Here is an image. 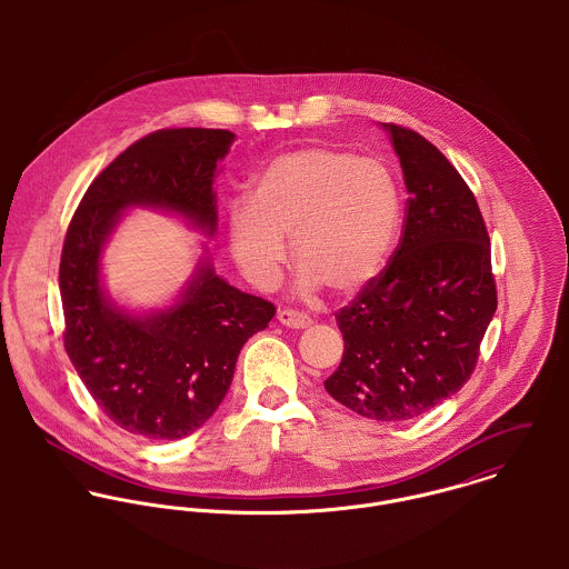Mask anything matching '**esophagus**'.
I'll list each match as a JSON object with an SVG mask.
<instances>
[{"instance_id": "1", "label": "esophagus", "mask_w": 569, "mask_h": 569, "mask_svg": "<svg viewBox=\"0 0 569 569\" xmlns=\"http://www.w3.org/2000/svg\"><path fill=\"white\" fill-rule=\"evenodd\" d=\"M278 322L282 326H287V328H298V330H305V328H309V326L313 325L311 318H307V316H302V313H298V311H291V309L278 311Z\"/></svg>"}]
</instances>
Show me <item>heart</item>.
<instances>
[{
	"instance_id": "1",
	"label": "heart",
	"mask_w": 569,
	"mask_h": 569,
	"mask_svg": "<svg viewBox=\"0 0 569 569\" xmlns=\"http://www.w3.org/2000/svg\"><path fill=\"white\" fill-rule=\"evenodd\" d=\"M399 221L401 194L386 163L309 147L262 166L247 203L230 210L228 239L247 280L269 284L293 237L302 287L346 300L381 273Z\"/></svg>"
}]
</instances>
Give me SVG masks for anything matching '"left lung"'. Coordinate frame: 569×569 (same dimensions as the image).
Listing matches in <instances>:
<instances>
[{"mask_svg": "<svg viewBox=\"0 0 569 569\" xmlns=\"http://www.w3.org/2000/svg\"><path fill=\"white\" fill-rule=\"evenodd\" d=\"M381 129L406 177V230L381 276L335 316L343 357L325 388L359 416L397 422L469 381L497 291L487 226L460 172L416 131Z\"/></svg>", "mask_w": 569, "mask_h": 569, "instance_id": "obj_1", "label": "left lung"}]
</instances>
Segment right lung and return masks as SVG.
<instances>
[{
    "mask_svg": "<svg viewBox=\"0 0 569 569\" xmlns=\"http://www.w3.org/2000/svg\"><path fill=\"white\" fill-rule=\"evenodd\" d=\"M237 136L226 129L156 131L109 163L87 188L59 269L66 350L100 409L129 433L179 440L226 399L244 341L276 307L217 276L203 253L162 309L118 305L102 278V253L131 208L179 217L217 234L214 179Z\"/></svg>",
    "mask_w": 569,
    "mask_h": 569,
    "instance_id": "add662e5",
    "label": "right lung"
}]
</instances>
